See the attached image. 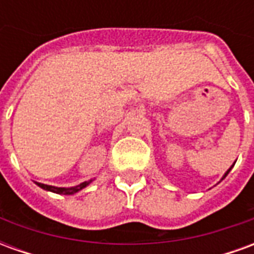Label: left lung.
Here are the masks:
<instances>
[{"label": "left lung", "instance_id": "obj_1", "mask_svg": "<svg viewBox=\"0 0 254 254\" xmlns=\"http://www.w3.org/2000/svg\"><path fill=\"white\" fill-rule=\"evenodd\" d=\"M233 166H234V165H233ZM233 166H231V167H233ZM231 167H230L229 170H227V171H226V173H224V176H223V178H224V177H226V176H227V174H229V173H230V170H231ZM223 178H222V180H223Z\"/></svg>", "mask_w": 254, "mask_h": 254}]
</instances>
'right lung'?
<instances>
[{"label": "right lung", "instance_id": "1", "mask_svg": "<svg viewBox=\"0 0 254 254\" xmlns=\"http://www.w3.org/2000/svg\"><path fill=\"white\" fill-rule=\"evenodd\" d=\"M91 181H85L83 184H80L77 187H72V188H57V187H52V185H45V184H39V182H36V185L38 187H41L42 189H45V190L53 191V193H58V194H74V193H77L81 189L89 185Z\"/></svg>", "mask_w": 254, "mask_h": 254}]
</instances>
